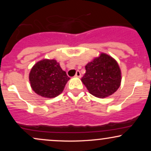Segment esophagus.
Masks as SVG:
<instances>
[{
  "mask_svg": "<svg viewBox=\"0 0 151 151\" xmlns=\"http://www.w3.org/2000/svg\"><path fill=\"white\" fill-rule=\"evenodd\" d=\"M75 77H81L80 71H79V70L77 71V72H76V74H75Z\"/></svg>",
  "mask_w": 151,
  "mask_h": 151,
  "instance_id": "esophagus-1",
  "label": "esophagus"
}]
</instances>
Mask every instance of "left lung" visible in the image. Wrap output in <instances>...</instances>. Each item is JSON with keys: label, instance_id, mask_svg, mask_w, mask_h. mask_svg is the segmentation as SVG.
Masks as SVG:
<instances>
[{"label": "left lung", "instance_id": "left-lung-1", "mask_svg": "<svg viewBox=\"0 0 151 151\" xmlns=\"http://www.w3.org/2000/svg\"><path fill=\"white\" fill-rule=\"evenodd\" d=\"M81 81L91 94L104 98L113 94L120 86L121 73L114 59L102 53L85 67Z\"/></svg>", "mask_w": 151, "mask_h": 151}]
</instances>
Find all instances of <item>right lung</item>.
<instances>
[{"label":"right lung","mask_w":151,"mask_h":151,"mask_svg":"<svg viewBox=\"0 0 151 151\" xmlns=\"http://www.w3.org/2000/svg\"><path fill=\"white\" fill-rule=\"evenodd\" d=\"M31 87L36 93L46 98L60 94L70 77L55 60H43L33 66L30 72Z\"/></svg>","instance_id":"right-lung-1"}]
</instances>
